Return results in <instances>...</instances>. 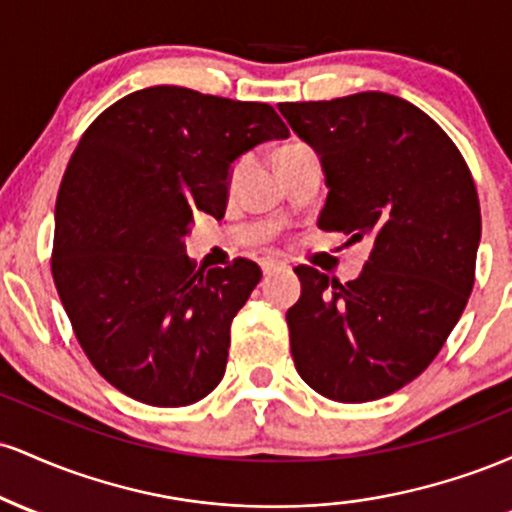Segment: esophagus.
<instances>
[{
    "instance_id": "esophagus-1",
    "label": "esophagus",
    "mask_w": 512,
    "mask_h": 512,
    "mask_svg": "<svg viewBox=\"0 0 512 512\" xmlns=\"http://www.w3.org/2000/svg\"><path fill=\"white\" fill-rule=\"evenodd\" d=\"M260 267H262V274L269 276L274 272H281V269H286V264L279 262V260H262Z\"/></svg>"
}]
</instances>
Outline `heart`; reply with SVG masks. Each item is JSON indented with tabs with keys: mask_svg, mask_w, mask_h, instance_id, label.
I'll return each instance as SVG.
<instances>
[{
	"mask_svg": "<svg viewBox=\"0 0 512 512\" xmlns=\"http://www.w3.org/2000/svg\"><path fill=\"white\" fill-rule=\"evenodd\" d=\"M291 146H296V144H291ZM291 146H284V149H291ZM284 149H279V151H284Z\"/></svg>",
	"mask_w": 512,
	"mask_h": 512,
	"instance_id": "obj_1",
	"label": "heart"
}]
</instances>
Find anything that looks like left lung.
<instances>
[{
    "label": "left lung",
    "instance_id": "left-lung-1",
    "mask_svg": "<svg viewBox=\"0 0 512 512\" xmlns=\"http://www.w3.org/2000/svg\"><path fill=\"white\" fill-rule=\"evenodd\" d=\"M279 110L325 170L317 226L373 245L346 284L296 267L293 363L322 397L373 402L419 378L460 320L481 240L477 187L448 134L404 98L366 91Z\"/></svg>",
    "mask_w": 512,
    "mask_h": 512
}]
</instances>
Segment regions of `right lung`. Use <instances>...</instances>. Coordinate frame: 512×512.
Returning <instances> with one entry per match:
<instances>
[{
    "label": "right lung",
    "instance_id": "obj_1",
    "mask_svg": "<svg viewBox=\"0 0 512 512\" xmlns=\"http://www.w3.org/2000/svg\"><path fill=\"white\" fill-rule=\"evenodd\" d=\"M267 103L151 86L103 110L74 149L55 204L52 279L76 339L110 385L187 407L221 383L231 322L260 267L195 269L192 214L223 216L231 163L286 139Z\"/></svg>",
    "mask_w": 512,
    "mask_h": 512
}]
</instances>
